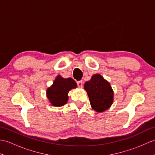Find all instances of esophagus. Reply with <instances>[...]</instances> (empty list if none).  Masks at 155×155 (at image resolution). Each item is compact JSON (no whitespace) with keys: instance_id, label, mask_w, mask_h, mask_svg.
<instances>
[{"instance_id":"obj_1","label":"esophagus","mask_w":155,"mask_h":155,"mask_svg":"<svg viewBox=\"0 0 155 155\" xmlns=\"http://www.w3.org/2000/svg\"><path fill=\"white\" fill-rule=\"evenodd\" d=\"M77 84L79 87H83V81H77Z\"/></svg>"}]
</instances>
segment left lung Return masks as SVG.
I'll return each mask as SVG.
<instances>
[{
	"mask_svg": "<svg viewBox=\"0 0 155 155\" xmlns=\"http://www.w3.org/2000/svg\"><path fill=\"white\" fill-rule=\"evenodd\" d=\"M84 89L87 92L91 107L98 113H102L109 108L113 103L114 93L110 83L96 74L91 79L84 83Z\"/></svg>",
	"mask_w": 155,
	"mask_h": 155,
	"instance_id": "left-lung-1",
	"label": "left lung"
}]
</instances>
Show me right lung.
<instances>
[{
  "label": "right lung",
  "mask_w": 155,
  "mask_h": 155,
  "mask_svg": "<svg viewBox=\"0 0 155 155\" xmlns=\"http://www.w3.org/2000/svg\"><path fill=\"white\" fill-rule=\"evenodd\" d=\"M77 87V84L72 78H64L58 75L52 86L47 88V96L52 106L62 107L67 103L68 92Z\"/></svg>",
  "instance_id": "add662e5"
}]
</instances>
